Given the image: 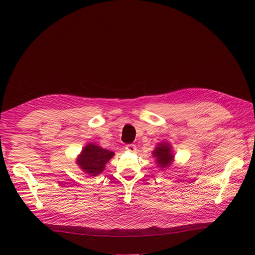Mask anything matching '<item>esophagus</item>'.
Segmentation results:
<instances>
[{"label":"esophagus","mask_w":255,"mask_h":255,"mask_svg":"<svg viewBox=\"0 0 255 255\" xmlns=\"http://www.w3.org/2000/svg\"><path fill=\"white\" fill-rule=\"evenodd\" d=\"M126 149L129 152H135L136 151V145L133 143H128L126 145Z\"/></svg>","instance_id":"1"}]
</instances>
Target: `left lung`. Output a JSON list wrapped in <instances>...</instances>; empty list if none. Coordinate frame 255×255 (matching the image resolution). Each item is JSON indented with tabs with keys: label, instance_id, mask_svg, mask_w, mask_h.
<instances>
[{
	"label": "left lung",
	"instance_id": "8db88e82",
	"mask_svg": "<svg viewBox=\"0 0 255 255\" xmlns=\"http://www.w3.org/2000/svg\"><path fill=\"white\" fill-rule=\"evenodd\" d=\"M153 156L156 157L157 165L160 168H166L171 163V160L173 158L170 150V145L168 143H160L157 148L153 151Z\"/></svg>",
	"mask_w": 255,
	"mask_h": 255
}]
</instances>
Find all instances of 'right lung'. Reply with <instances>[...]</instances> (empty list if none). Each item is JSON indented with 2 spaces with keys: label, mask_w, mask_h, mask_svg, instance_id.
Here are the masks:
<instances>
[{
  "label": "right lung",
  "mask_w": 255,
  "mask_h": 255,
  "mask_svg": "<svg viewBox=\"0 0 255 255\" xmlns=\"http://www.w3.org/2000/svg\"><path fill=\"white\" fill-rule=\"evenodd\" d=\"M113 156L114 152L100 148L99 145L89 143L82 151L78 159V164L86 173L90 175H98L103 171L105 164Z\"/></svg>",
  "instance_id": "1"
}]
</instances>
